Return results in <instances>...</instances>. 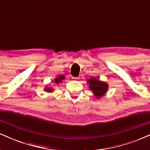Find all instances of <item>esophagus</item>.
Returning <instances> with one entry per match:
<instances>
[{
  "label": "esophagus",
  "mask_w": 150,
  "mask_h": 150,
  "mask_svg": "<svg viewBox=\"0 0 150 150\" xmlns=\"http://www.w3.org/2000/svg\"><path fill=\"white\" fill-rule=\"evenodd\" d=\"M72 78L74 79V80H77V79L80 78V77H72Z\"/></svg>",
  "instance_id": "1"
}]
</instances>
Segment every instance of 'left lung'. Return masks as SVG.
I'll use <instances>...</instances> for the list:
<instances>
[{
	"mask_svg": "<svg viewBox=\"0 0 150 150\" xmlns=\"http://www.w3.org/2000/svg\"><path fill=\"white\" fill-rule=\"evenodd\" d=\"M89 84V88L92 92L93 95L96 99H100L104 97L107 92L108 85L107 82L99 80L98 77H91L89 80H87Z\"/></svg>",
	"mask_w": 150,
	"mask_h": 150,
	"instance_id": "obj_1",
	"label": "left lung"
}]
</instances>
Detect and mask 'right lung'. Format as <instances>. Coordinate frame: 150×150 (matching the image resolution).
I'll use <instances>...</instances> for the list:
<instances>
[{
  "label": "right lung",
  "instance_id": "1",
  "mask_svg": "<svg viewBox=\"0 0 150 150\" xmlns=\"http://www.w3.org/2000/svg\"><path fill=\"white\" fill-rule=\"evenodd\" d=\"M65 79V76L63 75H60L59 76H58L57 77H56V78L54 79V83L56 84V85H59L60 83H61L62 82H63V80H64ZM44 90L46 92H49V93H53L54 92L55 89L53 88V87H48V86H46L45 87H44Z\"/></svg>",
  "mask_w": 150,
  "mask_h": 150
}]
</instances>
